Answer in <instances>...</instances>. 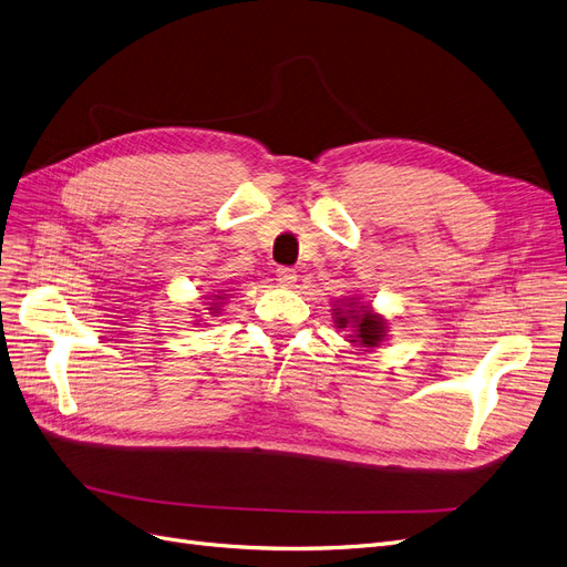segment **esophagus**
<instances>
[{
    "label": "esophagus",
    "instance_id": "esophagus-1",
    "mask_svg": "<svg viewBox=\"0 0 567 567\" xmlns=\"http://www.w3.org/2000/svg\"><path fill=\"white\" fill-rule=\"evenodd\" d=\"M276 276H278V282L282 287H295V282H297V270L289 268V266H280Z\"/></svg>",
    "mask_w": 567,
    "mask_h": 567
}]
</instances>
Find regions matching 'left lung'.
Segmentation results:
<instances>
[{"label": "left lung", "instance_id": "1", "mask_svg": "<svg viewBox=\"0 0 567 567\" xmlns=\"http://www.w3.org/2000/svg\"><path fill=\"white\" fill-rule=\"evenodd\" d=\"M333 327L348 329V341L360 348H379L388 337V320L379 316L369 303H360L358 297L339 299L331 308Z\"/></svg>", "mask_w": 567, "mask_h": 567}]
</instances>
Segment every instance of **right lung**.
Returning <instances> with one entry per match:
<instances>
[{
    "mask_svg": "<svg viewBox=\"0 0 567 567\" xmlns=\"http://www.w3.org/2000/svg\"><path fill=\"white\" fill-rule=\"evenodd\" d=\"M230 295H228V289H219L217 291V295H213V297H207L209 299V316H213V318H219V312H221V303L228 299ZM198 322V320H196Z\"/></svg>",
    "mask_w": 567,
    "mask_h": 567,
    "instance_id": "1",
    "label": "right lung"
}]
</instances>
